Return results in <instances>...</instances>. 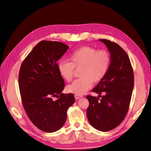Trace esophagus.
<instances>
[{
    "mask_svg": "<svg viewBox=\"0 0 151 151\" xmlns=\"http://www.w3.org/2000/svg\"><path fill=\"white\" fill-rule=\"evenodd\" d=\"M82 97V95H75V99H76V100H78V99H79L80 98H81Z\"/></svg>",
    "mask_w": 151,
    "mask_h": 151,
    "instance_id": "34e87169",
    "label": "esophagus"
}]
</instances>
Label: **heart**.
<instances>
[{"instance_id":"heart-1","label":"heart","mask_w":151,"mask_h":151,"mask_svg":"<svg viewBox=\"0 0 151 151\" xmlns=\"http://www.w3.org/2000/svg\"><path fill=\"white\" fill-rule=\"evenodd\" d=\"M70 62L61 61L58 64L60 75L67 82L72 81L75 69L81 78L67 86V90L75 95H82L89 90L93 82H101L106 75L111 63L110 54L106 50L82 47L69 56Z\"/></svg>"}]
</instances>
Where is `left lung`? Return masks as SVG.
<instances>
[{
  "label": "left lung",
  "mask_w": 151,
  "mask_h": 151,
  "mask_svg": "<svg viewBox=\"0 0 151 151\" xmlns=\"http://www.w3.org/2000/svg\"><path fill=\"white\" fill-rule=\"evenodd\" d=\"M99 41L106 45L110 52L111 63L104 78L92 89L93 92L99 95V97L86 96L89 102L86 114L93 127L102 132H108L119 126L126 117L134 78L127 52L116 43L105 39ZM102 93L104 95L101 96Z\"/></svg>",
  "instance_id": "1"
}]
</instances>
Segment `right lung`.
I'll return each instance as SVG.
<instances>
[{"mask_svg":"<svg viewBox=\"0 0 151 151\" xmlns=\"http://www.w3.org/2000/svg\"><path fill=\"white\" fill-rule=\"evenodd\" d=\"M69 47L58 41H41L22 62L19 73L22 103L32 123L45 132L63 127L67 111L75 102L73 93L63 94V78L57 61ZM53 97L58 99L52 100Z\"/></svg>","mask_w":151,"mask_h":151,"instance_id":"1","label":"right lung"}]
</instances>
